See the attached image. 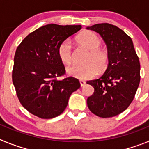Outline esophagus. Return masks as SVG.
Masks as SVG:
<instances>
[{"label":"esophagus","instance_id":"34e87169","mask_svg":"<svg viewBox=\"0 0 149 149\" xmlns=\"http://www.w3.org/2000/svg\"><path fill=\"white\" fill-rule=\"evenodd\" d=\"M80 84H81V86H85V84H86V82L84 81H80Z\"/></svg>","mask_w":149,"mask_h":149}]
</instances>
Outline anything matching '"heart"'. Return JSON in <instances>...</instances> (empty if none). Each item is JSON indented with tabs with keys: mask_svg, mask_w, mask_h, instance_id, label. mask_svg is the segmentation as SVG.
<instances>
[{
	"mask_svg": "<svg viewBox=\"0 0 149 149\" xmlns=\"http://www.w3.org/2000/svg\"><path fill=\"white\" fill-rule=\"evenodd\" d=\"M80 45L90 51L84 65H73L67 68L69 75L80 80H88L95 77L99 72L107 68L109 63L108 54L105 50L99 48L101 41L98 36L92 32H85L77 37ZM59 58L65 64H70L72 61V46L69 40L63 41L57 48Z\"/></svg>",
	"mask_w": 149,
	"mask_h": 149,
	"instance_id": "b5f03b06",
	"label": "heart"
}]
</instances>
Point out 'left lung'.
Listing matches in <instances>:
<instances>
[{
  "label": "left lung",
  "mask_w": 149,
  "mask_h": 149,
  "mask_svg": "<svg viewBox=\"0 0 149 149\" xmlns=\"http://www.w3.org/2000/svg\"><path fill=\"white\" fill-rule=\"evenodd\" d=\"M98 33L107 47L109 63L100 78L88 81L94 87L87 98L93 114L101 118L119 115L134 100L140 81V63L132 39L123 30L110 24L87 27Z\"/></svg>",
  "instance_id": "obj_1"
}]
</instances>
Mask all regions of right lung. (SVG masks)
Returning <instances> with one entry per match:
<instances>
[{"label": "right lung", "mask_w": 149, "mask_h": 149, "mask_svg": "<svg viewBox=\"0 0 149 149\" xmlns=\"http://www.w3.org/2000/svg\"><path fill=\"white\" fill-rule=\"evenodd\" d=\"M81 29V25L47 24L30 33L18 46L13 83L21 104L33 115L41 119L58 116L71 94L81 86L73 77L57 79L65 74L57 48Z\"/></svg>", "instance_id": "add662e5"}]
</instances>
